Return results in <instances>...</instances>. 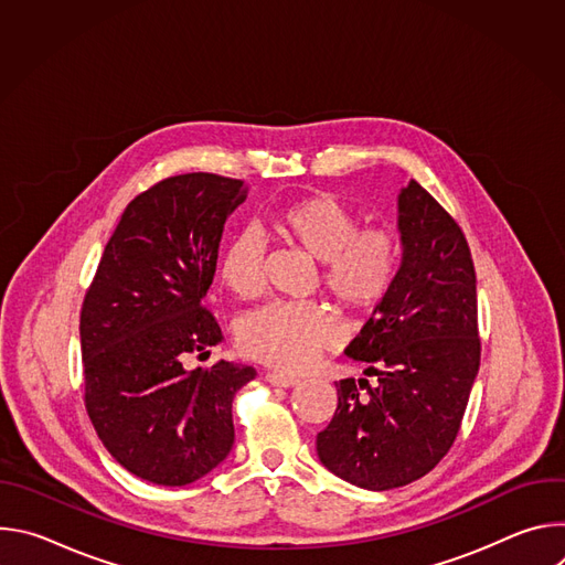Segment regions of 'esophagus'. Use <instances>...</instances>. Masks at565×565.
Segmentation results:
<instances>
[{"label": "esophagus", "mask_w": 565, "mask_h": 565, "mask_svg": "<svg viewBox=\"0 0 565 565\" xmlns=\"http://www.w3.org/2000/svg\"><path fill=\"white\" fill-rule=\"evenodd\" d=\"M266 380L275 386H284V388H290V386H297L299 384V377H292V375H286V373H266Z\"/></svg>", "instance_id": "34e87169"}]
</instances>
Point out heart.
I'll list each match as a JSON object with an SVG mask.
<instances>
[{
    "instance_id": "obj_1",
    "label": "heart",
    "mask_w": 565,
    "mask_h": 565,
    "mask_svg": "<svg viewBox=\"0 0 565 565\" xmlns=\"http://www.w3.org/2000/svg\"><path fill=\"white\" fill-rule=\"evenodd\" d=\"M273 227L319 262L321 286L347 310L369 312L391 292L402 244L384 225L360 227L358 214L329 192L299 196L273 210ZM218 279L236 299H255L266 284V241L255 230L236 232L218 259ZM248 358L279 371H306L340 347L338 319L315 301H275L248 312L236 327Z\"/></svg>"
}]
</instances>
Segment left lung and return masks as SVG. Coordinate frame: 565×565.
<instances>
[{
    "label": "left lung",
    "mask_w": 565,
    "mask_h": 565,
    "mask_svg": "<svg viewBox=\"0 0 565 565\" xmlns=\"http://www.w3.org/2000/svg\"><path fill=\"white\" fill-rule=\"evenodd\" d=\"M397 230V279L344 351L377 384L340 380L335 416L317 434L324 467L373 492L409 486L445 458L480 366L476 273L460 225L409 181Z\"/></svg>",
    "instance_id": "left-lung-1"
}]
</instances>
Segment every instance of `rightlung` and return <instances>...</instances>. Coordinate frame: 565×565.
Returning <instances> with one entry per match:
<instances>
[{"mask_svg":"<svg viewBox=\"0 0 565 565\" xmlns=\"http://www.w3.org/2000/svg\"><path fill=\"white\" fill-rule=\"evenodd\" d=\"M244 181L179 174L140 192L107 241L79 312L85 407L107 451L134 476L181 488L232 449V399L257 373L183 360L223 342L203 308L225 218Z\"/></svg>","mask_w":565,"mask_h":565,"instance_id":"right-lung-1","label":"right lung"}]
</instances>
